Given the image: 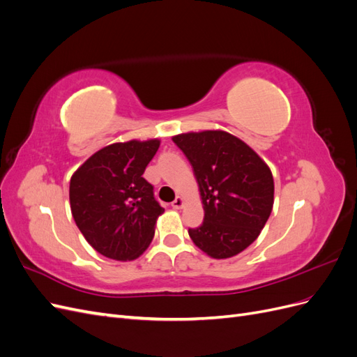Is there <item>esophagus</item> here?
I'll return each mask as SVG.
<instances>
[{
	"label": "esophagus",
	"mask_w": 357,
	"mask_h": 357,
	"mask_svg": "<svg viewBox=\"0 0 357 357\" xmlns=\"http://www.w3.org/2000/svg\"><path fill=\"white\" fill-rule=\"evenodd\" d=\"M183 205H185V199H183L181 197H177L174 201L171 202V207L174 208V210H180V208H183Z\"/></svg>",
	"instance_id": "1"
}]
</instances>
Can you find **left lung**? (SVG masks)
<instances>
[{"label":"left lung","mask_w":357,"mask_h":357,"mask_svg":"<svg viewBox=\"0 0 357 357\" xmlns=\"http://www.w3.org/2000/svg\"><path fill=\"white\" fill-rule=\"evenodd\" d=\"M198 181L204 222L189 229L192 241L214 259L241 253L264 229L273 211L271 169L252 147L225 131L172 137Z\"/></svg>","instance_id":"left-lung-1"}]
</instances>
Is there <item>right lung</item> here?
<instances>
[{
    "mask_svg": "<svg viewBox=\"0 0 357 357\" xmlns=\"http://www.w3.org/2000/svg\"><path fill=\"white\" fill-rule=\"evenodd\" d=\"M159 144V139L110 144L71 177L74 222L86 241L105 257L134 261L153 240L156 219L164 208L143 174Z\"/></svg>",
    "mask_w": 357,
    "mask_h": 357,
    "instance_id": "obj_1",
    "label": "right lung"
}]
</instances>
